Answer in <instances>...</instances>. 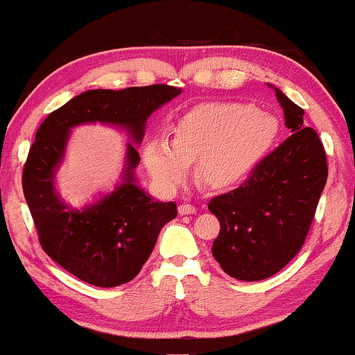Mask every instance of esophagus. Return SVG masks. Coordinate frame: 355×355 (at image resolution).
I'll return each instance as SVG.
<instances>
[{"instance_id": "34e87169", "label": "esophagus", "mask_w": 355, "mask_h": 355, "mask_svg": "<svg viewBox=\"0 0 355 355\" xmlns=\"http://www.w3.org/2000/svg\"><path fill=\"white\" fill-rule=\"evenodd\" d=\"M178 214H180V215L197 214V207L190 205V203H182V205H178Z\"/></svg>"}]
</instances>
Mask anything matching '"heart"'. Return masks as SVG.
Here are the masks:
<instances>
[{"instance_id":"heart-1","label":"heart","mask_w":355,"mask_h":355,"mask_svg":"<svg viewBox=\"0 0 355 355\" xmlns=\"http://www.w3.org/2000/svg\"><path fill=\"white\" fill-rule=\"evenodd\" d=\"M279 120L247 103H203L173 125V141L150 138L144 146L148 172L175 190L198 160V177L211 189H229L247 177L279 135Z\"/></svg>"}]
</instances>
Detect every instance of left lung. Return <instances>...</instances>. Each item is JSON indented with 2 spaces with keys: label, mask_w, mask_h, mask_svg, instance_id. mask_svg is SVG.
I'll use <instances>...</instances> for the list:
<instances>
[{
  "label": "left lung",
  "mask_w": 355,
  "mask_h": 355,
  "mask_svg": "<svg viewBox=\"0 0 355 355\" xmlns=\"http://www.w3.org/2000/svg\"><path fill=\"white\" fill-rule=\"evenodd\" d=\"M291 137L259 162L239 189L214 197L209 210L220 222L211 254L225 274L263 280L300 250L327 182L319 135L304 123V110L275 88Z\"/></svg>",
  "instance_id": "8db88e82"
}]
</instances>
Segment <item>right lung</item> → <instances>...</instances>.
Masks as SVG:
<instances>
[{
    "label": "right lung",
    "mask_w": 355,
    "mask_h": 355,
    "mask_svg": "<svg viewBox=\"0 0 355 355\" xmlns=\"http://www.w3.org/2000/svg\"><path fill=\"white\" fill-rule=\"evenodd\" d=\"M168 85L125 89H88L44 118L23 168V191L40 243L48 257L83 282L116 287L130 282L152 254L162 227L177 217L173 202H155L137 185L140 155L126 145L123 180L92 205L73 209L58 197L55 173L70 130L83 123L126 128L140 144L148 116L180 95Z\"/></svg>",
    "instance_id": "1"
}]
</instances>
